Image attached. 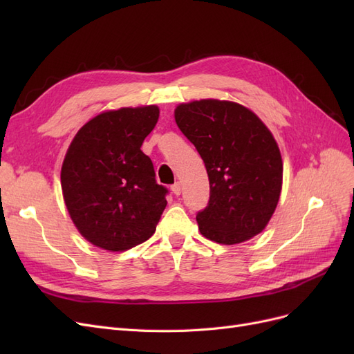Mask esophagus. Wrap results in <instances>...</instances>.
Here are the masks:
<instances>
[{
  "label": "esophagus",
  "mask_w": 354,
  "mask_h": 354,
  "mask_svg": "<svg viewBox=\"0 0 354 354\" xmlns=\"http://www.w3.org/2000/svg\"><path fill=\"white\" fill-rule=\"evenodd\" d=\"M171 190H173L174 195L178 196V195L181 194V185H180V183H174L173 186H171Z\"/></svg>",
  "instance_id": "34e87169"
}]
</instances>
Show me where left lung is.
<instances>
[{
	"mask_svg": "<svg viewBox=\"0 0 354 354\" xmlns=\"http://www.w3.org/2000/svg\"><path fill=\"white\" fill-rule=\"evenodd\" d=\"M174 118L209 178L208 205L196 216L201 233L234 245L263 232L279 202L283 173L269 128L245 106L216 99L181 103Z\"/></svg>",
	"mask_w": 354,
	"mask_h": 354,
	"instance_id": "1",
	"label": "left lung"
}]
</instances>
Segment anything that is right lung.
<instances>
[{"label": "right lung", "mask_w": 354, "mask_h": 354, "mask_svg": "<svg viewBox=\"0 0 354 354\" xmlns=\"http://www.w3.org/2000/svg\"><path fill=\"white\" fill-rule=\"evenodd\" d=\"M159 118L158 106L122 108L94 116L77 133L62 165L69 216L99 248L125 251L152 236L167 207L140 147Z\"/></svg>", "instance_id": "1"}]
</instances>
